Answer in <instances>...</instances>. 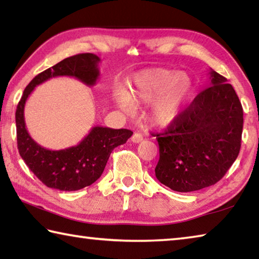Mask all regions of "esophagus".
<instances>
[{"mask_svg": "<svg viewBox=\"0 0 259 259\" xmlns=\"http://www.w3.org/2000/svg\"><path fill=\"white\" fill-rule=\"evenodd\" d=\"M143 136L140 135V134H138V133H136V134H134V136H133V138H131V140H133V143H135V144H138V143H140V142H143Z\"/></svg>", "mask_w": 259, "mask_h": 259, "instance_id": "34e87169", "label": "esophagus"}]
</instances>
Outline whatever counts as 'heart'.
Listing matches in <instances>:
<instances>
[{"label":"heart","instance_id":"1","mask_svg":"<svg viewBox=\"0 0 259 259\" xmlns=\"http://www.w3.org/2000/svg\"><path fill=\"white\" fill-rule=\"evenodd\" d=\"M194 94V84L182 71L155 69L136 80V88L128 95H117V104L126 112H133L135 103L151 104L153 121L168 125L182 115Z\"/></svg>","mask_w":259,"mask_h":259}]
</instances>
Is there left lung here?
I'll use <instances>...</instances> for the list:
<instances>
[{
	"label": "left lung",
	"instance_id": "1",
	"mask_svg": "<svg viewBox=\"0 0 259 259\" xmlns=\"http://www.w3.org/2000/svg\"><path fill=\"white\" fill-rule=\"evenodd\" d=\"M211 85L200 93L164 134L156 135L157 181L176 192H193L221 181L239 155L243 109L221 74L209 71Z\"/></svg>",
	"mask_w": 259,
	"mask_h": 259
}]
</instances>
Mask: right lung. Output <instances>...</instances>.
Returning a JSON list of instances; mask_svg holds the SVG:
<instances>
[{"label":"right lung","instance_id":"obj_1","mask_svg":"<svg viewBox=\"0 0 259 259\" xmlns=\"http://www.w3.org/2000/svg\"><path fill=\"white\" fill-rule=\"evenodd\" d=\"M100 58L94 54H80L61 60L35 76L24 90L16 111L17 143L21 159L35 176L48 187L60 191H77L102 176L114 148L123 145L133 131L94 126L75 146L52 151L30 137L26 129L24 109L34 88L57 76H71L93 87L99 78Z\"/></svg>","mask_w":259,"mask_h":259}]
</instances>
